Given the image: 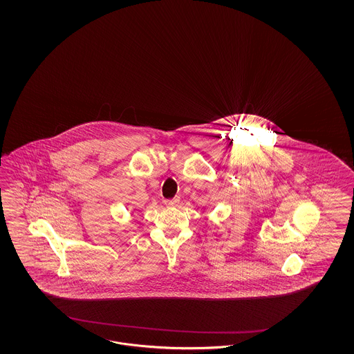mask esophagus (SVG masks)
Here are the masks:
<instances>
[{
  "label": "esophagus",
  "mask_w": 354,
  "mask_h": 354,
  "mask_svg": "<svg viewBox=\"0 0 354 354\" xmlns=\"http://www.w3.org/2000/svg\"><path fill=\"white\" fill-rule=\"evenodd\" d=\"M179 203H180V198H179V197H174L171 200H166V201H165V205H166V206H171V207H174V206H178Z\"/></svg>",
  "instance_id": "34e87169"
}]
</instances>
